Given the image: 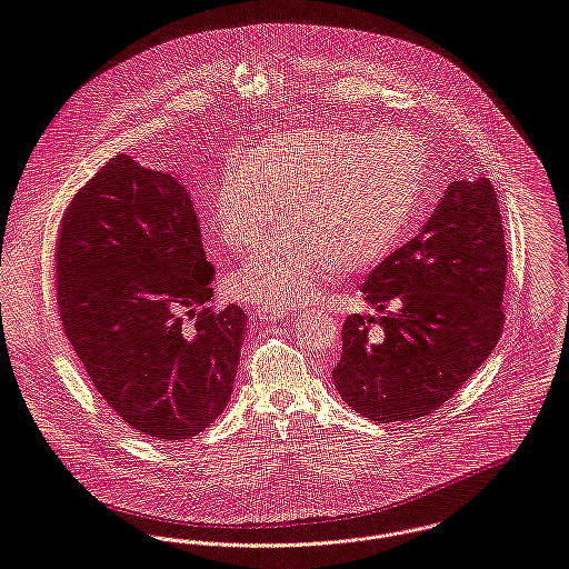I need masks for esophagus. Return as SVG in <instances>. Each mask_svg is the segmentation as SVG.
Listing matches in <instances>:
<instances>
[{
    "label": "esophagus",
    "instance_id": "esophagus-1",
    "mask_svg": "<svg viewBox=\"0 0 569 569\" xmlns=\"http://www.w3.org/2000/svg\"><path fill=\"white\" fill-rule=\"evenodd\" d=\"M256 318H258L260 322H276V320L289 318V311H287V309H271V307H258V309H256Z\"/></svg>",
    "mask_w": 569,
    "mask_h": 569
}]
</instances>
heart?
<instances>
[{
    "label": "heart",
    "instance_id": "heart-1",
    "mask_svg": "<svg viewBox=\"0 0 569 569\" xmlns=\"http://www.w3.org/2000/svg\"><path fill=\"white\" fill-rule=\"evenodd\" d=\"M426 166L410 141L386 132L300 128L264 139L229 166L209 200V224L231 251L282 227L231 273L251 305L291 309L336 267L378 264L408 224Z\"/></svg>",
    "mask_w": 569,
    "mask_h": 569
}]
</instances>
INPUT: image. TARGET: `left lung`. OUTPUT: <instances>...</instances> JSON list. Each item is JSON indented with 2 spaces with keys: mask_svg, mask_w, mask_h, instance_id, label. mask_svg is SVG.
<instances>
[{
  "mask_svg": "<svg viewBox=\"0 0 569 569\" xmlns=\"http://www.w3.org/2000/svg\"><path fill=\"white\" fill-rule=\"evenodd\" d=\"M506 262L492 181L452 179L421 231L369 273L378 318L345 320L340 397L376 423L443 406L499 342Z\"/></svg>",
  "mask_w": 569,
  "mask_h": 569,
  "instance_id": "1",
  "label": "left lung"
}]
</instances>
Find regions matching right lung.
I'll use <instances>...</instances> for the list:
<instances>
[{"label":"right lung","mask_w":569,"mask_h":569,"mask_svg":"<svg viewBox=\"0 0 569 569\" xmlns=\"http://www.w3.org/2000/svg\"><path fill=\"white\" fill-rule=\"evenodd\" d=\"M188 188L119 154L63 213L57 302L68 342L110 408L137 432L191 439L224 410L247 316L213 296Z\"/></svg>","instance_id":"1"}]
</instances>
